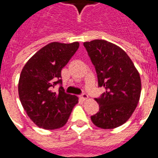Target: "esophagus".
Listing matches in <instances>:
<instances>
[{"mask_svg":"<svg viewBox=\"0 0 158 158\" xmlns=\"http://www.w3.org/2000/svg\"><path fill=\"white\" fill-rule=\"evenodd\" d=\"M79 97H80V99L83 100V101H85V100L88 99V97H89V96H88V95H87L86 93H83L82 95H80V96H79Z\"/></svg>","mask_w":158,"mask_h":158,"instance_id":"obj_1","label":"esophagus"}]
</instances>
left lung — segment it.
Instances as JSON below:
<instances>
[{"label": "left lung", "mask_w": 158, "mask_h": 158, "mask_svg": "<svg viewBox=\"0 0 158 158\" xmlns=\"http://www.w3.org/2000/svg\"><path fill=\"white\" fill-rule=\"evenodd\" d=\"M84 46L95 66L98 86L106 89L96 98L99 111L90 118L102 129L117 128L130 118L139 102V73L127 53L113 43L94 40L85 42Z\"/></svg>", "instance_id": "8db88e82"}]
</instances>
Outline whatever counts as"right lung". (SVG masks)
Listing matches in <instances>:
<instances>
[{
    "label": "right lung",
    "instance_id": "add662e5",
    "mask_svg": "<svg viewBox=\"0 0 158 158\" xmlns=\"http://www.w3.org/2000/svg\"><path fill=\"white\" fill-rule=\"evenodd\" d=\"M79 46V42H52L33 56L19 82V98L33 122L45 129H59L68 122L78 97L65 92L61 71ZM59 85L58 93L53 88Z\"/></svg>",
    "mask_w": 158,
    "mask_h": 158
}]
</instances>
